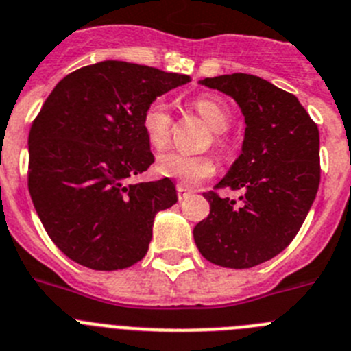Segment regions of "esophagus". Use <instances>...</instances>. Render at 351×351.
Wrapping results in <instances>:
<instances>
[{
    "label": "esophagus",
    "mask_w": 351,
    "mask_h": 351,
    "mask_svg": "<svg viewBox=\"0 0 351 351\" xmlns=\"http://www.w3.org/2000/svg\"><path fill=\"white\" fill-rule=\"evenodd\" d=\"M176 194H178V201H183V199H186L191 195V192L186 191L183 185H176Z\"/></svg>",
    "instance_id": "obj_1"
}]
</instances>
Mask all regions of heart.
Returning a JSON list of instances; mask_svg holds the SVG:
<instances>
[{
	"label": "heart",
	"instance_id": "obj_1",
	"mask_svg": "<svg viewBox=\"0 0 351 351\" xmlns=\"http://www.w3.org/2000/svg\"><path fill=\"white\" fill-rule=\"evenodd\" d=\"M191 106L213 130V143L220 150L227 149L228 142L225 131L232 123V112L227 101L218 97H211V95H199L191 101ZM173 126H175V119H173L168 101L160 97L154 98L142 114V130L145 133L147 142L157 150L165 149L171 140ZM156 169L159 175L176 180L185 186H191L202 180L211 178L216 171V165L209 154L191 156V154L171 150L157 157Z\"/></svg>",
	"mask_w": 351,
	"mask_h": 351
}]
</instances>
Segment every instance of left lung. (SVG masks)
Instances as JSON below:
<instances>
[{
  "label": "left lung",
  "mask_w": 351,
  "mask_h": 351,
  "mask_svg": "<svg viewBox=\"0 0 351 351\" xmlns=\"http://www.w3.org/2000/svg\"><path fill=\"white\" fill-rule=\"evenodd\" d=\"M204 86L230 95L245 119L244 143L227 176L204 192L209 215L194 228L208 261L251 268L291 244L320 183L319 128L293 93L251 74L206 77ZM241 192L239 202L216 190Z\"/></svg>",
  "instance_id": "left-lung-1"
}]
</instances>
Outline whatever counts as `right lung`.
Returning <instances> with one entry per match:
<instances>
[{
    "mask_svg": "<svg viewBox=\"0 0 351 351\" xmlns=\"http://www.w3.org/2000/svg\"><path fill=\"white\" fill-rule=\"evenodd\" d=\"M191 76L106 60L71 72L29 131L27 185L58 250L91 270L145 256L154 216L178 201L169 178L131 185L154 162L142 114Z\"/></svg>",
    "mask_w": 351,
    "mask_h": 351,
    "instance_id": "1",
    "label": "right lung"
}]
</instances>
